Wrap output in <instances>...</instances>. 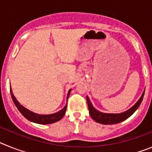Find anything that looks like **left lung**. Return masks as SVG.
Listing matches in <instances>:
<instances>
[{"label": "left lung", "mask_w": 152, "mask_h": 152, "mask_svg": "<svg viewBox=\"0 0 152 152\" xmlns=\"http://www.w3.org/2000/svg\"><path fill=\"white\" fill-rule=\"evenodd\" d=\"M145 94V91L142 94L139 100L136 102L135 105L132 107L128 110L126 112L121 113H102L100 111L96 110L94 107H93L92 103L90 100L89 97L87 96V102H88V109H89V113L94 121L96 123H101L104 125H110V124H116V123H121L124 121L126 119H128L129 116H131L132 114L135 113L137 109L139 108L143 100V96Z\"/></svg>", "instance_id": "obj_1"}]
</instances>
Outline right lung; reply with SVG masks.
Returning a JSON list of instances; mask_svg holds the SVG:
<instances>
[{
	"label": "right lung",
	"instance_id": "add662e5",
	"mask_svg": "<svg viewBox=\"0 0 152 152\" xmlns=\"http://www.w3.org/2000/svg\"><path fill=\"white\" fill-rule=\"evenodd\" d=\"M10 89V94H11L12 100H13V103L15 104V106L17 107V108L18 109V110L21 113L23 116L24 117L27 119L29 121L33 122L35 123H38V124H51V123H54L56 122L59 121L60 119H62L63 116H64L65 112H66L67 109V104L64 106V108L62 110H61L58 112L56 113L53 114H49V115H40V114L35 113L32 112V111L29 110L26 108H25L24 107H23L22 105H20V103H19L17 100V99L15 98L14 95H13V92H12L11 88ZM72 89L69 90L68 93V96H67V100H68V98L70 95V92H71Z\"/></svg>",
	"mask_w": 152,
	"mask_h": 152
}]
</instances>
